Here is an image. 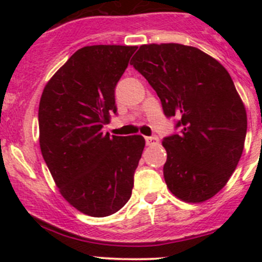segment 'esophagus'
I'll list each match as a JSON object with an SVG mask.
<instances>
[{
	"instance_id": "obj_1",
	"label": "esophagus",
	"mask_w": 262,
	"mask_h": 262,
	"mask_svg": "<svg viewBox=\"0 0 262 262\" xmlns=\"http://www.w3.org/2000/svg\"><path fill=\"white\" fill-rule=\"evenodd\" d=\"M158 143V138L156 136L152 137H146V144L147 146H155Z\"/></svg>"
}]
</instances>
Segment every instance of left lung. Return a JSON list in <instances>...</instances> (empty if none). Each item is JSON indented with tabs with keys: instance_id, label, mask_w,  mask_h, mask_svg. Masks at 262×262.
<instances>
[{
	"instance_id": "obj_1",
	"label": "left lung",
	"mask_w": 262,
	"mask_h": 262,
	"mask_svg": "<svg viewBox=\"0 0 262 262\" xmlns=\"http://www.w3.org/2000/svg\"><path fill=\"white\" fill-rule=\"evenodd\" d=\"M133 67L157 92L180 133L163 138V178L186 203H203L224 187L244 152L247 115L231 76L195 47L144 44Z\"/></svg>"
}]
</instances>
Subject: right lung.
Returning a JSON list of instances; mask_svg holds the SVG:
<instances>
[{
  "label": "right lung",
  "mask_w": 262,
  "mask_h": 262,
  "mask_svg": "<svg viewBox=\"0 0 262 262\" xmlns=\"http://www.w3.org/2000/svg\"><path fill=\"white\" fill-rule=\"evenodd\" d=\"M137 47L78 49L48 81L39 104V143L62 196L81 213L107 216L132 195L146 141L101 132L116 113L115 86Z\"/></svg>",
  "instance_id": "obj_1"
}]
</instances>
